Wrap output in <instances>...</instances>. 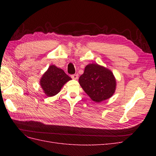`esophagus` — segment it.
<instances>
[{"instance_id":"1","label":"esophagus","mask_w":156,"mask_h":156,"mask_svg":"<svg viewBox=\"0 0 156 156\" xmlns=\"http://www.w3.org/2000/svg\"><path fill=\"white\" fill-rule=\"evenodd\" d=\"M71 77L72 79H74V80H77L78 78V74H72L71 76Z\"/></svg>"}]
</instances>
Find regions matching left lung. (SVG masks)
I'll return each mask as SVG.
<instances>
[{
    "label": "left lung",
    "mask_w": 156,
    "mask_h": 156,
    "mask_svg": "<svg viewBox=\"0 0 156 156\" xmlns=\"http://www.w3.org/2000/svg\"><path fill=\"white\" fill-rule=\"evenodd\" d=\"M79 83L92 101L100 102L111 97L116 88V80L112 72L97 64L85 67Z\"/></svg>",
    "instance_id": "left-lung-1"
}]
</instances>
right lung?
<instances>
[{
	"label": "right lung",
	"instance_id": "1",
	"mask_svg": "<svg viewBox=\"0 0 156 156\" xmlns=\"http://www.w3.org/2000/svg\"><path fill=\"white\" fill-rule=\"evenodd\" d=\"M70 80L72 78L63 69L51 65L43 75L40 85L48 97H53L57 94L64 84Z\"/></svg>",
	"mask_w": 156,
	"mask_h": 156
}]
</instances>
